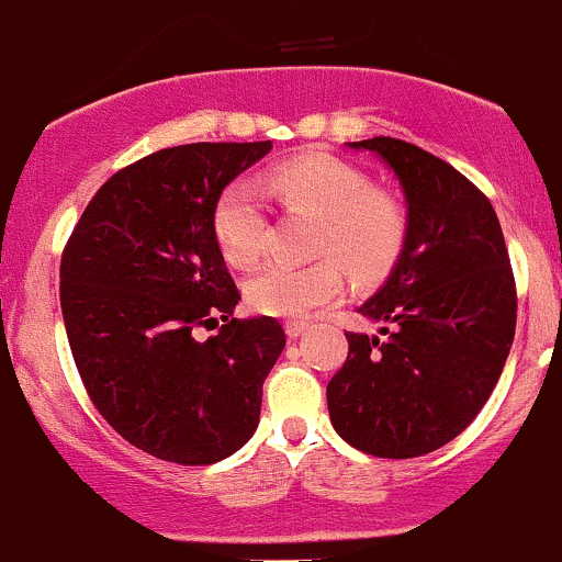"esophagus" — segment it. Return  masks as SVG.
Masks as SVG:
<instances>
[{
  "label": "esophagus",
  "instance_id": "obj_1",
  "mask_svg": "<svg viewBox=\"0 0 562 562\" xmlns=\"http://www.w3.org/2000/svg\"><path fill=\"white\" fill-rule=\"evenodd\" d=\"M283 329H286V335L294 340V337H300L307 329V322H286L283 324Z\"/></svg>",
  "mask_w": 562,
  "mask_h": 562
}]
</instances>
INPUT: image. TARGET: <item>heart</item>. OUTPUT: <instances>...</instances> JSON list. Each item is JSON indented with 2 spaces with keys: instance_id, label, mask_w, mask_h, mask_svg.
Returning <instances> with one entry per match:
<instances>
[{
  "instance_id": "obj_1",
  "label": "heart",
  "mask_w": 562,
  "mask_h": 562,
  "mask_svg": "<svg viewBox=\"0 0 562 562\" xmlns=\"http://www.w3.org/2000/svg\"><path fill=\"white\" fill-rule=\"evenodd\" d=\"M286 211L318 216L311 265H265L246 281V300L265 316H303L342 292V268L359 283L383 279L407 240V211L375 190L359 168L324 153H307L270 168L259 182ZM222 255L238 268L268 249V214L251 182H233L211 214Z\"/></svg>"
}]
</instances>
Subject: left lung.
Instances as JSON below:
<instances>
[{
  "instance_id": "8db88e82",
  "label": "left lung",
  "mask_w": 562,
  "mask_h": 562,
  "mask_svg": "<svg viewBox=\"0 0 562 562\" xmlns=\"http://www.w3.org/2000/svg\"><path fill=\"white\" fill-rule=\"evenodd\" d=\"M396 173L407 240L359 313L380 335L346 331L327 385L335 431L378 458H415L463 431L496 389L515 340L517 292L491 201L450 162L402 138L351 142Z\"/></svg>"
}]
</instances>
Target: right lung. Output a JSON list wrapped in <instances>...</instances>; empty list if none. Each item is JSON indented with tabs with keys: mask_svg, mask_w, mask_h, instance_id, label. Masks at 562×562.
Instances as JSON below:
<instances>
[{
	"mask_svg": "<svg viewBox=\"0 0 562 562\" xmlns=\"http://www.w3.org/2000/svg\"><path fill=\"white\" fill-rule=\"evenodd\" d=\"M270 142H201L120 168L82 211L61 257V311L90 402L160 461L203 467L257 431L262 383L286 335L233 318L240 294L211 214ZM226 322L201 344L195 326Z\"/></svg>",
	"mask_w": 562,
	"mask_h": 562,
	"instance_id": "1",
	"label": "right lung"
}]
</instances>
